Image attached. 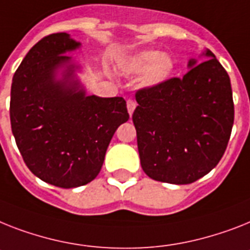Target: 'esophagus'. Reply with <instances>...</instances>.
<instances>
[{"label": "esophagus", "mask_w": 250, "mask_h": 250, "mask_svg": "<svg viewBox=\"0 0 250 250\" xmlns=\"http://www.w3.org/2000/svg\"><path fill=\"white\" fill-rule=\"evenodd\" d=\"M126 104H127V112H129V115L131 116L134 112V110H135V107H137V102L133 100H129L127 101Z\"/></svg>", "instance_id": "obj_1"}]
</instances>
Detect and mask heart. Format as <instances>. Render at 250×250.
<instances>
[{"label": "heart", "mask_w": 250, "mask_h": 250, "mask_svg": "<svg viewBox=\"0 0 250 250\" xmlns=\"http://www.w3.org/2000/svg\"><path fill=\"white\" fill-rule=\"evenodd\" d=\"M174 60L167 53H158L157 51H144L131 57L127 63V70L133 74H142L146 71V83L160 84L174 71Z\"/></svg>", "instance_id": "1"}]
</instances>
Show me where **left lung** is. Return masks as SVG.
I'll list each match as a JSON object with an SVG mask.
<instances>
[{
  "mask_svg": "<svg viewBox=\"0 0 250 250\" xmlns=\"http://www.w3.org/2000/svg\"><path fill=\"white\" fill-rule=\"evenodd\" d=\"M189 61L183 78L137 90L133 113L142 168L150 179L190 184L224 156L234 124L232 90L216 56Z\"/></svg>",
  "mask_w": 250,
  "mask_h": 250,
  "instance_id": "1",
  "label": "left lung"
}]
</instances>
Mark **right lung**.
<instances>
[{"label":"right lung","instance_id":"add662e5","mask_svg":"<svg viewBox=\"0 0 250 250\" xmlns=\"http://www.w3.org/2000/svg\"><path fill=\"white\" fill-rule=\"evenodd\" d=\"M80 46L67 33L42 38L26 53L14 74L10 121L21 157L33 174L59 188H76L94 180L107 147L121 124L129 120L123 97L85 96L76 82H56L63 55Z\"/></svg>","mask_w":250,"mask_h":250}]
</instances>
